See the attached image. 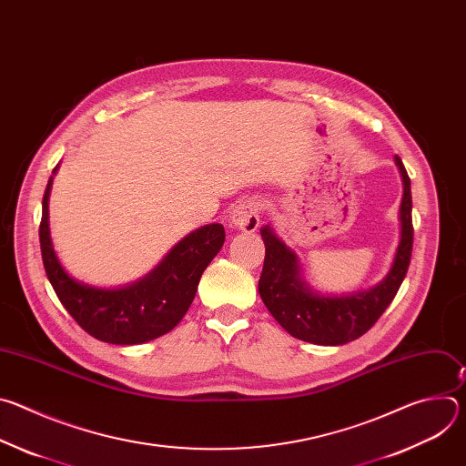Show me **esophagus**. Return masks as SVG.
<instances>
[{
	"label": "esophagus",
	"mask_w": 466,
	"mask_h": 466,
	"mask_svg": "<svg viewBox=\"0 0 466 466\" xmlns=\"http://www.w3.org/2000/svg\"><path fill=\"white\" fill-rule=\"evenodd\" d=\"M263 210V203L258 197H247L232 208L228 223L232 228L243 232H254L259 227V216Z\"/></svg>",
	"instance_id": "esophagus-1"
}]
</instances>
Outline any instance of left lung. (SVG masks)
I'll return each mask as SVG.
<instances>
[{"label":"left lung","mask_w":466,"mask_h":466,"mask_svg":"<svg viewBox=\"0 0 466 466\" xmlns=\"http://www.w3.org/2000/svg\"><path fill=\"white\" fill-rule=\"evenodd\" d=\"M400 171L404 195L400 203V243L396 247L390 269L381 282L370 289L350 295H322L302 277L300 261L275 230L259 228L265 243L263 271L258 282L259 297L279 324L293 338L324 347H338L361 338L392 302L402 286L413 248L411 219V180L400 160L394 157Z\"/></svg>","instance_id":"left-lung-1"}]
</instances>
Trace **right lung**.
Returning <instances> with one entry per match:
<instances>
[{"label":"right lung","instance_id":"1","mask_svg":"<svg viewBox=\"0 0 466 466\" xmlns=\"http://www.w3.org/2000/svg\"><path fill=\"white\" fill-rule=\"evenodd\" d=\"M58 166L53 169L56 173ZM42 198L40 248L46 275L68 313L99 341L140 345L171 331L191 306L198 280L225 243L219 223L182 238L144 279L121 288H96L66 273L49 234V193Z\"/></svg>","mask_w":466,"mask_h":466}]
</instances>
